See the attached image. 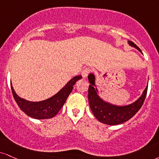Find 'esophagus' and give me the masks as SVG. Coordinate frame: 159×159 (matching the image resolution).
<instances>
[{"instance_id":"obj_1","label":"esophagus","mask_w":159,"mask_h":159,"mask_svg":"<svg viewBox=\"0 0 159 159\" xmlns=\"http://www.w3.org/2000/svg\"><path fill=\"white\" fill-rule=\"evenodd\" d=\"M91 72V70L89 68H86V69H84V70H83V71H82V73H81V75H82V77L83 78H86V77H87V75H89V72Z\"/></svg>"}]
</instances>
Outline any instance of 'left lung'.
I'll list each match as a JSON object with an SVG mask.
<instances>
[{
    "instance_id": "left-lung-1",
    "label": "left lung",
    "mask_w": 159,
    "mask_h": 159,
    "mask_svg": "<svg viewBox=\"0 0 159 159\" xmlns=\"http://www.w3.org/2000/svg\"><path fill=\"white\" fill-rule=\"evenodd\" d=\"M129 44L141 52V49L133 41H129ZM88 79L90 83L88 89V100L89 107L95 117L102 123L108 125H116L126 122L136 114L144 104L148 86L145 88L143 94L135 102L127 106L117 107L104 102L99 98L97 94V89H95L94 88V75L89 74Z\"/></svg>"
}]
</instances>
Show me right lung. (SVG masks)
Returning <instances> with one entry per match:
<instances>
[{"label": "right lung", "mask_w": 159, "mask_h": 159, "mask_svg": "<svg viewBox=\"0 0 159 159\" xmlns=\"http://www.w3.org/2000/svg\"><path fill=\"white\" fill-rule=\"evenodd\" d=\"M81 78V75L75 76L54 96L38 102H32L21 98L15 93L12 86H11V89L17 104L23 112L36 119H47L56 116L71 93L75 84Z\"/></svg>", "instance_id": "add662e5"}]
</instances>
